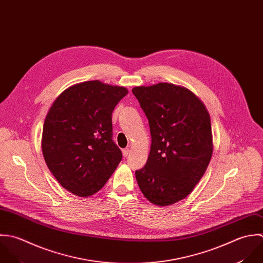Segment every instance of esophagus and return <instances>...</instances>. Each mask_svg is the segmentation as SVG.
<instances>
[{"label":"esophagus","instance_id":"34e87169","mask_svg":"<svg viewBox=\"0 0 263 263\" xmlns=\"http://www.w3.org/2000/svg\"><path fill=\"white\" fill-rule=\"evenodd\" d=\"M128 153H129V150H128V148H125V149H122V154H123V156H124V157H127V155H128Z\"/></svg>","mask_w":263,"mask_h":263}]
</instances>
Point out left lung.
I'll return each mask as SVG.
<instances>
[{"mask_svg":"<svg viewBox=\"0 0 263 263\" xmlns=\"http://www.w3.org/2000/svg\"><path fill=\"white\" fill-rule=\"evenodd\" d=\"M133 93L148 118L152 140L147 163L136 171L138 184L153 204H174L193 191L210 162L209 113L191 90L173 84L136 87Z\"/></svg>","mask_w":263,"mask_h":263,"instance_id":"obj_1","label":"left lung"}]
</instances>
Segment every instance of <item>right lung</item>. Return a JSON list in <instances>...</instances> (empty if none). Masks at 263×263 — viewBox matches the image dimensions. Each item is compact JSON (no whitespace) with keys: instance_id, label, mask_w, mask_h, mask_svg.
Instances as JSON below:
<instances>
[{"instance_id":"add662e5","label":"right lung","mask_w":263,"mask_h":263,"mask_svg":"<svg viewBox=\"0 0 263 263\" xmlns=\"http://www.w3.org/2000/svg\"><path fill=\"white\" fill-rule=\"evenodd\" d=\"M127 89L89 81L65 89L44 122L42 150L59 183L80 197L101 190L122 159L112 112Z\"/></svg>"}]
</instances>
